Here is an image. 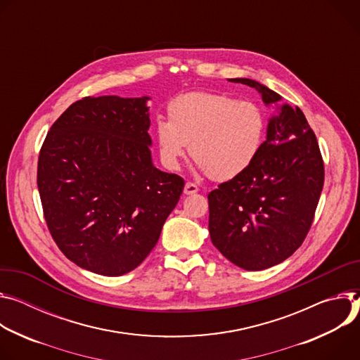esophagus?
<instances>
[{
    "mask_svg": "<svg viewBox=\"0 0 360 360\" xmlns=\"http://www.w3.org/2000/svg\"><path fill=\"white\" fill-rule=\"evenodd\" d=\"M197 191H198V187H197L195 184H193V183H186V186H184V194L190 195V194H194V193H197Z\"/></svg>",
    "mask_w": 360,
    "mask_h": 360,
    "instance_id": "34e87169",
    "label": "esophagus"
}]
</instances>
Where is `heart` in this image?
<instances>
[{"instance_id":"1","label":"heart","mask_w":360,"mask_h":360,"mask_svg":"<svg viewBox=\"0 0 360 360\" xmlns=\"http://www.w3.org/2000/svg\"><path fill=\"white\" fill-rule=\"evenodd\" d=\"M154 127L155 146L167 169H177L188 146L198 169L214 180L243 174L259 157L267 133L264 110L221 93H187L169 104Z\"/></svg>"}]
</instances>
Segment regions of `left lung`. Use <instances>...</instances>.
<instances>
[{"label": "left lung", "mask_w": 360, "mask_h": 360, "mask_svg": "<svg viewBox=\"0 0 360 360\" xmlns=\"http://www.w3.org/2000/svg\"><path fill=\"white\" fill-rule=\"evenodd\" d=\"M229 82L255 89L274 114L256 162L209 193V231L212 243L233 264L264 270L303 243L323 188V160L299 107L281 104V94L255 79Z\"/></svg>", "instance_id": "8db88e82"}]
</instances>
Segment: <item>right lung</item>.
I'll return each mask as SVG.
<instances>
[{
    "label": "right lung",
    "instance_id": "obj_1",
    "mask_svg": "<svg viewBox=\"0 0 360 360\" xmlns=\"http://www.w3.org/2000/svg\"><path fill=\"white\" fill-rule=\"evenodd\" d=\"M148 100H78L39 151L37 184L54 242L101 276H123L150 255L184 188L153 165Z\"/></svg>",
    "mask_w": 360,
    "mask_h": 360
}]
</instances>
